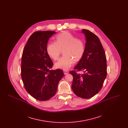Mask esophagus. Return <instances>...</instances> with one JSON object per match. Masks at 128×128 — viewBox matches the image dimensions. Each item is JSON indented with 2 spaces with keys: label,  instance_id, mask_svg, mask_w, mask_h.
Returning a JSON list of instances; mask_svg holds the SVG:
<instances>
[{
  "label": "esophagus",
  "instance_id": "34e87169",
  "mask_svg": "<svg viewBox=\"0 0 128 128\" xmlns=\"http://www.w3.org/2000/svg\"><path fill=\"white\" fill-rule=\"evenodd\" d=\"M63 72H64L65 75H67L68 73V72L67 70H63Z\"/></svg>",
  "mask_w": 128,
  "mask_h": 128
}]
</instances>
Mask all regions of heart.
I'll return each instance as SVG.
<instances>
[{
  "label": "heart",
  "instance_id": "1",
  "mask_svg": "<svg viewBox=\"0 0 128 128\" xmlns=\"http://www.w3.org/2000/svg\"><path fill=\"white\" fill-rule=\"evenodd\" d=\"M62 51L64 56L55 64L56 68L67 70L72 66L74 62L80 61L85 52L84 42L78 39L71 33L64 32L55 37V43L51 42L46 46V52L49 56L56 60Z\"/></svg>",
  "mask_w": 128,
  "mask_h": 128
}]
</instances>
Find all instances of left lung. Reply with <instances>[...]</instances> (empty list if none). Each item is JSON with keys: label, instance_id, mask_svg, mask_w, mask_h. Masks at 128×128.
<instances>
[{"label": "left lung", "instance_id": "1", "mask_svg": "<svg viewBox=\"0 0 128 128\" xmlns=\"http://www.w3.org/2000/svg\"><path fill=\"white\" fill-rule=\"evenodd\" d=\"M86 42L85 52L82 59L70 72L73 76L72 88L80 98L88 99L101 89L106 77V58L99 39L91 31L82 29ZM82 71L83 74L76 72Z\"/></svg>", "mask_w": 128, "mask_h": 128}]
</instances>
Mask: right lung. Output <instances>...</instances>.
<instances>
[{
    "label": "right lung",
    "instance_id": "add662e5",
    "mask_svg": "<svg viewBox=\"0 0 128 128\" xmlns=\"http://www.w3.org/2000/svg\"><path fill=\"white\" fill-rule=\"evenodd\" d=\"M51 30L37 31L29 37L23 50L21 76L25 89L34 98L46 101L55 96L58 85L63 77L60 69L50 70L53 65L46 52Z\"/></svg>",
    "mask_w": 128,
    "mask_h": 128
}]
</instances>
